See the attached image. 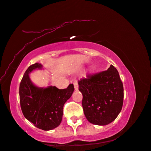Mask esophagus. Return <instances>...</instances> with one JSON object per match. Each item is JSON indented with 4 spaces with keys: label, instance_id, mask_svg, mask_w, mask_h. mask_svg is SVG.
Segmentation results:
<instances>
[{
    "label": "esophagus",
    "instance_id": "34e87169",
    "mask_svg": "<svg viewBox=\"0 0 151 151\" xmlns=\"http://www.w3.org/2000/svg\"><path fill=\"white\" fill-rule=\"evenodd\" d=\"M74 84V88H75L76 91H78V84L77 82H75L73 83Z\"/></svg>",
    "mask_w": 151,
    "mask_h": 151
}]
</instances>
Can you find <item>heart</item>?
<instances>
[{"label": "heart", "mask_w": 151, "mask_h": 151, "mask_svg": "<svg viewBox=\"0 0 151 151\" xmlns=\"http://www.w3.org/2000/svg\"><path fill=\"white\" fill-rule=\"evenodd\" d=\"M94 70H95V69H94L93 67H91V69H90V72H91V73H93V72L94 71Z\"/></svg>", "instance_id": "b5f03b06"}]
</instances>
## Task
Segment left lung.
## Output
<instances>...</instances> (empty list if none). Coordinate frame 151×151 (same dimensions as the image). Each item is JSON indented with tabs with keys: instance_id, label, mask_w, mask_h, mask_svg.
I'll list each match as a JSON object with an SVG mask.
<instances>
[{
	"instance_id": "left-lung-1",
	"label": "left lung",
	"mask_w": 151,
	"mask_h": 151,
	"mask_svg": "<svg viewBox=\"0 0 151 151\" xmlns=\"http://www.w3.org/2000/svg\"><path fill=\"white\" fill-rule=\"evenodd\" d=\"M86 119L96 125H106L116 119L123 104V86L112 65L108 69L78 81Z\"/></svg>"
}]
</instances>
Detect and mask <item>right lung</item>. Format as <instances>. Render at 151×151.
Listing matches in <instances>:
<instances>
[{
	"label": "right lung",
	"mask_w": 151,
	"mask_h": 151,
	"mask_svg": "<svg viewBox=\"0 0 151 151\" xmlns=\"http://www.w3.org/2000/svg\"><path fill=\"white\" fill-rule=\"evenodd\" d=\"M42 68V65L36 63L27 69L19 84V101L26 119L36 127L49 131L60 124L63 106L73 94L74 86L71 84L67 88L58 89L52 86L46 88L35 86L30 80L29 74Z\"/></svg>",
	"instance_id": "right-lung-1"
}]
</instances>
